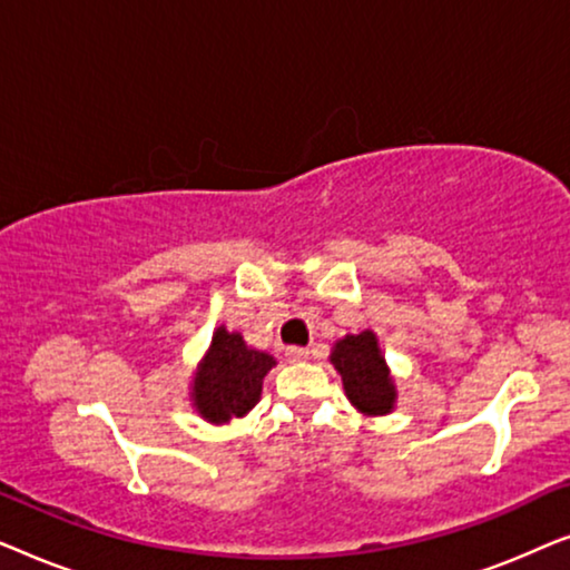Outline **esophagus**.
<instances>
[{
	"label": "esophagus",
	"instance_id": "obj_1",
	"mask_svg": "<svg viewBox=\"0 0 570 570\" xmlns=\"http://www.w3.org/2000/svg\"><path fill=\"white\" fill-rule=\"evenodd\" d=\"M285 357L291 363H301V361H306V357H308V350L306 347H287Z\"/></svg>",
	"mask_w": 570,
	"mask_h": 570
}]
</instances>
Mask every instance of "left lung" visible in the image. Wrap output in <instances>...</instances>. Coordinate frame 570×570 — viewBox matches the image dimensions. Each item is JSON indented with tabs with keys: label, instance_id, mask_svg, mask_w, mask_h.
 <instances>
[{
	"label": "left lung",
	"instance_id": "8db88e82",
	"mask_svg": "<svg viewBox=\"0 0 570 570\" xmlns=\"http://www.w3.org/2000/svg\"><path fill=\"white\" fill-rule=\"evenodd\" d=\"M330 363L340 373L350 404L365 417L389 415L396 407V384L373 330L345 334L334 342Z\"/></svg>",
	"mask_w": 570,
	"mask_h": 570
}]
</instances>
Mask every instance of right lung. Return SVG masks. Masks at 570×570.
<instances>
[{
	"instance_id": "1",
	"label": "right lung",
	"mask_w": 570,
	"mask_h": 570,
	"mask_svg": "<svg viewBox=\"0 0 570 570\" xmlns=\"http://www.w3.org/2000/svg\"><path fill=\"white\" fill-rule=\"evenodd\" d=\"M275 365L277 361L269 353L252 347L244 334L228 332L220 324L189 381L191 407L213 425L246 417L262 400L264 376Z\"/></svg>"
}]
</instances>
